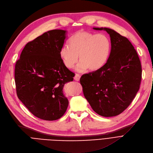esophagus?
Listing matches in <instances>:
<instances>
[{
    "label": "esophagus",
    "mask_w": 153,
    "mask_h": 153,
    "mask_svg": "<svg viewBox=\"0 0 153 153\" xmlns=\"http://www.w3.org/2000/svg\"><path fill=\"white\" fill-rule=\"evenodd\" d=\"M80 77H81L80 75L76 74H75V77H74V79H75V81H79V79H80Z\"/></svg>",
    "instance_id": "obj_1"
}]
</instances>
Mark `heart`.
<instances>
[{
	"label": "heart",
	"instance_id": "1",
	"mask_svg": "<svg viewBox=\"0 0 153 153\" xmlns=\"http://www.w3.org/2000/svg\"><path fill=\"white\" fill-rule=\"evenodd\" d=\"M111 51V41L104 33L96 34L86 31L75 33L59 52L63 64L68 68H73L78 60L76 69L83 71L89 68L95 71L107 62Z\"/></svg>",
	"mask_w": 153,
	"mask_h": 153
}]
</instances>
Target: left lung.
I'll use <instances>...</instances> for the list:
<instances>
[{
  "label": "left lung",
  "instance_id": "obj_1",
  "mask_svg": "<svg viewBox=\"0 0 153 153\" xmlns=\"http://www.w3.org/2000/svg\"><path fill=\"white\" fill-rule=\"evenodd\" d=\"M107 31L111 37V51L105 64L80 78L85 98L93 111L102 117L118 115L130 105L138 91L142 69L137 51L130 41L114 30Z\"/></svg>",
  "mask_w": 153,
  "mask_h": 153
}]
</instances>
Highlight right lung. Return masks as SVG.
<instances>
[{
  "label": "right lung",
  "mask_w": 153,
  "mask_h": 153,
  "mask_svg": "<svg viewBox=\"0 0 153 153\" xmlns=\"http://www.w3.org/2000/svg\"><path fill=\"white\" fill-rule=\"evenodd\" d=\"M66 31L53 30L27 43L15 68L18 97L28 111L44 120L64 115L68 105L63 93L64 85L75 74L63 64L59 52Z\"/></svg>",
  "instance_id": "right-lung-1"
}]
</instances>
